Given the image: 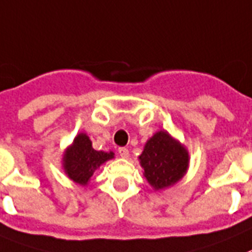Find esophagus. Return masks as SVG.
<instances>
[{
  "mask_svg": "<svg viewBox=\"0 0 252 252\" xmlns=\"http://www.w3.org/2000/svg\"><path fill=\"white\" fill-rule=\"evenodd\" d=\"M119 155H120V157H123V158H128L129 157L128 148H124V147L119 148Z\"/></svg>",
  "mask_w": 252,
  "mask_h": 252,
  "instance_id": "1",
  "label": "esophagus"
}]
</instances>
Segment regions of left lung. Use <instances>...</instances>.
I'll list each match as a JSON object with an SVG mask.
<instances>
[{
	"mask_svg": "<svg viewBox=\"0 0 252 252\" xmlns=\"http://www.w3.org/2000/svg\"><path fill=\"white\" fill-rule=\"evenodd\" d=\"M139 163L144 178L155 190L171 187L183 179L189 166V153L166 130H158L144 144Z\"/></svg>",
	"mask_w": 252,
	"mask_h": 252,
	"instance_id": "8db88e82",
	"label": "left lung"
}]
</instances>
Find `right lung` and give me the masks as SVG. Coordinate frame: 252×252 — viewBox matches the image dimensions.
<instances>
[{
    "label": "right lung",
    "mask_w": 252,
    "mask_h": 252,
    "mask_svg": "<svg viewBox=\"0 0 252 252\" xmlns=\"http://www.w3.org/2000/svg\"><path fill=\"white\" fill-rule=\"evenodd\" d=\"M111 158H114V152L94 150L89 135L80 133L63 153V168L71 180L85 187L95 170Z\"/></svg>",
    "instance_id": "add662e5"
}]
</instances>
